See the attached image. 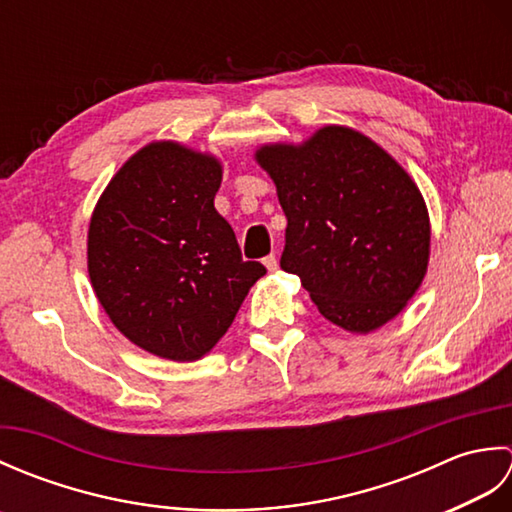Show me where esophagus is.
Returning <instances> with one entry per match:
<instances>
[{
    "instance_id": "obj_1",
    "label": "esophagus",
    "mask_w": 512,
    "mask_h": 512,
    "mask_svg": "<svg viewBox=\"0 0 512 512\" xmlns=\"http://www.w3.org/2000/svg\"><path fill=\"white\" fill-rule=\"evenodd\" d=\"M264 266L270 270V273H275V270L279 268L277 257H275V255H268V257H264Z\"/></svg>"
}]
</instances>
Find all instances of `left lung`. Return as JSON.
Returning a JSON list of instances; mask_svg holds the SVG:
<instances>
[{
    "label": "left lung",
    "instance_id": "left-lung-1",
    "mask_svg": "<svg viewBox=\"0 0 512 512\" xmlns=\"http://www.w3.org/2000/svg\"><path fill=\"white\" fill-rule=\"evenodd\" d=\"M286 213L281 268L325 319L352 334L407 308L427 275L431 224L418 184L352 127L325 125L299 145L255 151Z\"/></svg>",
    "mask_w": 512,
    "mask_h": 512
}]
</instances>
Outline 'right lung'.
Returning <instances> with one entry per match:
<instances>
[{
    "instance_id": "add662e5",
    "label": "right lung",
    "mask_w": 512,
    "mask_h": 512,
    "mask_svg": "<svg viewBox=\"0 0 512 512\" xmlns=\"http://www.w3.org/2000/svg\"><path fill=\"white\" fill-rule=\"evenodd\" d=\"M222 160L176 140L138 149L88 228L94 295L125 339L167 361L209 354L266 268L244 262L215 211Z\"/></svg>"
}]
</instances>
